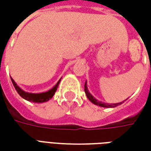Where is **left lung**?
Segmentation results:
<instances>
[{"instance_id":"8db88e82","label":"left lung","mask_w":151,"mask_h":151,"mask_svg":"<svg viewBox=\"0 0 151 151\" xmlns=\"http://www.w3.org/2000/svg\"><path fill=\"white\" fill-rule=\"evenodd\" d=\"M84 90H85V93L86 96H87V98L90 101L93 103L95 105H99V106H100V107H104V108H115V107H116L118 105H120L123 102H120V103H118V104H104V103H101V102L98 101L97 99L95 98H94L91 95V93L88 91V89H87V86H86V82L85 83V86H84Z\"/></svg>"}]
</instances>
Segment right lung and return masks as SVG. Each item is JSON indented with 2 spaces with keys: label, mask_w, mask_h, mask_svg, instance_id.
<instances>
[{
  "label": "right lung",
  "mask_w": 151,
  "mask_h": 151,
  "mask_svg": "<svg viewBox=\"0 0 151 151\" xmlns=\"http://www.w3.org/2000/svg\"><path fill=\"white\" fill-rule=\"evenodd\" d=\"M11 81L13 82V85H14V86L16 89V91L18 93V95H20L21 97H22L24 99L27 100V101L33 102V103H43V102L48 101L50 99L52 98V96L55 94V92L56 91V90L58 88V86H59V83L60 82V79L58 81V82L56 83V85L52 89H51L48 91L43 92V93H40V94H32V93L25 92L24 91H22L16 84V82L14 81V79L11 78Z\"/></svg>",
  "instance_id": "add662e5"
}]
</instances>
